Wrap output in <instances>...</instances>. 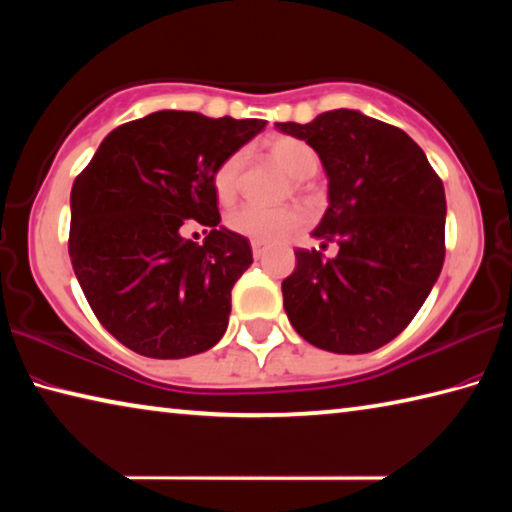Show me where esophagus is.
I'll use <instances>...</instances> for the list:
<instances>
[{"label": "esophagus", "instance_id": "1", "mask_svg": "<svg viewBox=\"0 0 512 512\" xmlns=\"http://www.w3.org/2000/svg\"><path fill=\"white\" fill-rule=\"evenodd\" d=\"M250 248H253V255L259 259V257L264 255L266 244H264V241H250Z\"/></svg>", "mask_w": 512, "mask_h": 512}]
</instances>
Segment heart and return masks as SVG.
<instances>
[{
  "instance_id": "heart-1",
  "label": "heart",
  "mask_w": 512,
  "mask_h": 512,
  "mask_svg": "<svg viewBox=\"0 0 512 512\" xmlns=\"http://www.w3.org/2000/svg\"><path fill=\"white\" fill-rule=\"evenodd\" d=\"M266 155L275 164H280L289 176H293V187H296L298 192H307L309 178L314 176L320 167V158L314 146L291 135L271 137V140L266 142ZM244 167L246 155L241 151H235L214 169L212 185L214 194L221 203L228 205L237 198L241 178H244ZM302 221H305V216H302L296 205H244L225 216V228L253 241H275L296 232Z\"/></svg>"
}]
</instances>
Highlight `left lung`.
Returning a JSON list of instances; mask_svg holds the SVG:
<instances>
[{
    "label": "left lung",
    "instance_id": "obj_1",
    "mask_svg": "<svg viewBox=\"0 0 512 512\" xmlns=\"http://www.w3.org/2000/svg\"><path fill=\"white\" fill-rule=\"evenodd\" d=\"M275 126L320 155L329 207L314 237L339 246L336 257L296 250V271L282 282L284 311L316 348L377 350L411 323L443 268V180L409 135L357 110Z\"/></svg>",
    "mask_w": 512,
    "mask_h": 512
}]
</instances>
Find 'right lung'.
Listing matches in <instances>:
<instances>
[{
    "mask_svg": "<svg viewBox=\"0 0 512 512\" xmlns=\"http://www.w3.org/2000/svg\"><path fill=\"white\" fill-rule=\"evenodd\" d=\"M264 126L160 110L117 126L76 176L69 257L94 316L126 348L183 359L223 336L253 250L219 225L212 176ZM189 224L206 228L201 247L184 237Z\"/></svg>",
    "mask_w": 512,
    "mask_h": 512,
    "instance_id": "right-lung-1",
    "label": "right lung"
}]
</instances>
